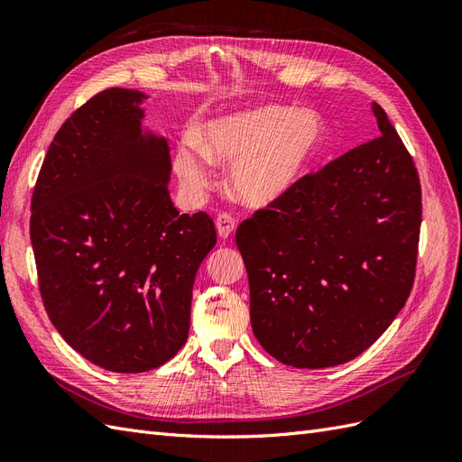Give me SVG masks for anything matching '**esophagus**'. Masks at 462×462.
<instances>
[{
    "label": "esophagus",
    "instance_id": "obj_1",
    "mask_svg": "<svg viewBox=\"0 0 462 462\" xmlns=\"http://www.w3.org/2000/svg\"><path fill=\"white\" fill-rule=\"evenodd\" d=\"M216 227H217V233H219L221 239H229V236L235 231V227H236V221L231 214H219L216 217Z\"/></svg>",
    "mask_w": 462,
    "mask_h": 462
}]
</instances>
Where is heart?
<instances>
[{"label": "heart", "mask_w": 462, "mask_h": 462, "mask_svg": "<svg viewBox=\"0 0 462 462\" xmlns=\"http://www.w3.org/2000/svg\"><path fill=\"white\" fill-rule=\"evenodd\" d=\"M324 141L312 111L262 106L206 123L202 146L183 143L175 150V171L190 192L212 183V162L233 163L229 187L241 202L263 208L297 187Z\"/></svg>", "instance_id": "obj_1"}]
</instances>
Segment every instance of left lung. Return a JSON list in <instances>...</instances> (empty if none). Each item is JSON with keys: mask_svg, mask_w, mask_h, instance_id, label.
<instances>
[{"mask_svg": "<svg viewBox=\"0 0 462 462\" xmlns=\"http://www.w3.org/2000/svg\"><path fill=\"white\" fill-rule=\"evenodd\" d=\"M380 136L306 173L235 233L250 324L265 353L295 368L345 365L407 302L422 189L412 156L374 104Z\"/></svg>", "mask_w": 462, "mask_h": 462, "instance_id": "1", "label": "left lung"}]
</instances>
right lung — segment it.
I'll return each instance as SVG.
<instances>
[{"label": "right lung", "mask_w": 462, "mask_h": 462, "mask_svg": "<svg viewBox=\"0 0 462 462\" xmlns=\"http://www.w3.org/2000/svg\"><path fill=\"white\" fill-rule=\"evenodd\" d=\"M144 97L107 88L73 111L31 202L51 324L79 355L119 374L158 368L185 345L194 275L217 241L206 212L173 206L170 146L141 131Z\"/></svg>", "instance_id": "right-lung-1"}]
</instances>
